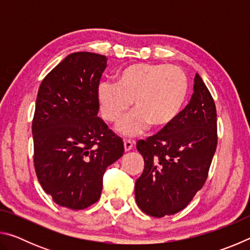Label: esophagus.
<instances>
[{
	"label": "esophagus",
	"instance_id": "esophagus-1",
	"mask_svg": "<svg viewBox=\"0 0 250 250\" xmlns=\"http://www.w3.org/2000/svg\"><path fill=\"white\" fill-rule=\"evenodd\" d=\"M124 145H125V151H130L133 147L134 143L130 140H125Z\"/></svg>",
	"mask_w": 250,
	"mask_h": 250
}]
</instances>
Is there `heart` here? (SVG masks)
I'll return each instance as SVG.
<instances>
[{"instance_id": "obj_1", "label": "heart", "mask_w": 250, "mask_h": 250, "mask_svg": "<svg viewBox=\"0 0 250 250\" xmlns=\"http://www.w3.org/2000/svg\"><path fill=\"white\" fill-rule=\"evenodd\" d=\"M188 92L184 71L167 64H132L117 75L116 83L103 82L97 87L101 117L116 122L129 109L135 108L117 125V131L132 137L149 128H166L180 115Z\"/></svg>"}]
</instances>
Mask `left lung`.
<instances>
[{"label": "left lung", "instance_id": "8db88e82", "mask_svg": "<svg viewBox=\"0 0 250 250\" xmlns=\"http://www.w3.org/2000/svg\"><path fill=\"white\" fill-rule=\"evenodd\" d=\"M216 107L196 74L188 104L176 119L137 149L145 170L135 182L134 195L142 211L153 217L185 208L207 179L217 146Z\"/></svg>", "mask_w": 250, "mask_h": 250}]
</instances>
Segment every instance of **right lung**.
Returning a JSON list of instances; mask_svg holds the SVG:
<instances>
[{
	"label": "right lung",
	"mask_w": 250,
	"mask_h": 250,
	"mask_svg": "<svg viewBox=\"0 0 250 250\" xmlns=\"http://www.w3.org/2000/svg\"><path fill=\"white\" fill-rule=\"evenodd\" d=\"M104 55L77 52L42 82L32 125L34 166L56 204L87 208L99 200L105 168L121 158V138L98 117Z\"/></svg>",
	"instance_id": "obj_1"
}]
</instances>
